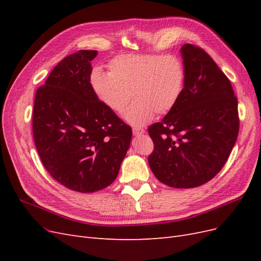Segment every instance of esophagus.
Returning a JSON list of instances; mask_svg holds the SVG:
<instances>
[{"label":"esophagus","mask_w":261,"mask_h":261,"mask_svg":"<svg viewBox=\"0 0 261 261\" xmlns=\"http://www.w3.org/2000/svg\"><path fill=\"white\" fill-rule=\"evenodd\" d=\"M144 133H145V130H144L143 128L133 127V134H134V136H140V135H143Z\"/></svg>","instance_id":"1"}]
</instances>
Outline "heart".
<instances>
[{"label": "heart", "instance_id": "b5f03b06", "mask_svg": "<svg viewBox=\"0 0 261 261\" xmlns=\"http://www.w3.org/2000/svg\"><path fill=\"white\" fill-rule=\"evenodd\" d=\"M185 67L174 54H123L109 62L108 74L93 69L89 86L99 102L115 113H125L133 125H144L156 114H167L183 92ZM131 94L129 95V93Z\"/></svg>", "mask_w": 261, "mask_h": 261}]
</instances>
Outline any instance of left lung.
<instances>
[{
	"mask_svg": "<svg viewBox=\"0 0 261 261\" xmlns=\"http://www.w3.org/2000/svg\"><path fill=\"white\" fill-rule=\"evenodd\" d=\"M183 92L161 122L148 127L154 149L149 167L161 183L193 188L223 168L239 135L238 98L210 55L199 46L180 48Z\"/></svg>",
	"mask_w": 261,
	"mask_h": 261,
	"instance_id": "1",
	"label": "left lung"
}]
</instances>
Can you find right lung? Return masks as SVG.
<instances>
[{
    "label": "right lung",
    "mask_w": 261,
    "mask_h": 261,
    "mask_svg": "<svg viewBox=\"0 0 261 261\" xmlns=\"http://www.w3.org/2000/svg\"><path fill=\"white\" fill-rule=\"evenodd\" d=\"M97 54L80 50L63 59L35 97L33 133L42 164L55 180L80 193L113 183L132 139L130 126L90 89Z\"/></svg>",
    "instance_id": "obj_1"
}]
</instances>
